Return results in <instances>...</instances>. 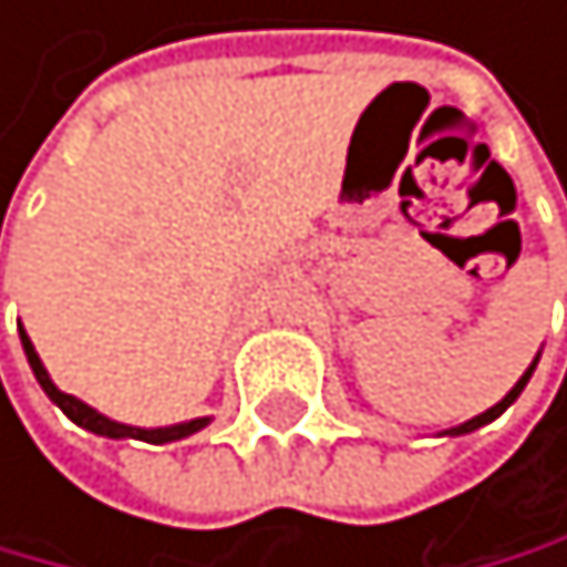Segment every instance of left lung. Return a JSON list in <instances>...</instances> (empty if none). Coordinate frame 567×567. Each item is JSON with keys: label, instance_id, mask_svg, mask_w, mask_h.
I'll return each mask as SVG.
<instances>
[{"label": "left lung", "instance_id": "8db88e82", "mask_svg": "<svg viewBox=\"0 0 567 567\" xmlns=\"http://www.w3.org/2000/svg\"><path fill=\"white\" fill-rule=\"evenodd\" d=\"M536 361H539V358H536ZM536 361H532V365L525 369V377H522V380H517V383L511 386V394H506L503 401H496V405H492L488 412H482V416H474V420H466V423H460V426H452V431H445V434H452V437H456V434H471V431H477V426H485V423H492V420H496V416H503V412L511 409L514 401H517V394L525 391V383L532 380V372H536Z\"/></svg>", "mask_w": 567, "mask_h": 567}]
</instances>
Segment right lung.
I'll return each mask as SVG.
<instances>
[{
	"mask_svg": "<svg viewBox=\"0 0 567 567\" xmlns=\"http://www.w3.org/2000/svg\"><path fill=\"white\" fill-rule=\"evenodd\" d=\"M21 343H24L28 365H31V372H35V380H39V386L45 391V398H50L53 405L61 409L71 423H79V426H85V431H93V434H101V437H136V441H147V445H166V441L190 437V434L202 431V426L209 423V416L187 420V423H173V426H130V423H115V420L101 416L96 409H90L85 401H79L75 394H64L61 386H56V383L50 380V372H45L42 358L35 354V343L28 340V332H24V329H21Z\"/></svg>",
	"mask_w": 567,
	"mask_h": 567,
	"instance_id": "right-lung-1",
	"label": "right lung"
}]
</instances>
